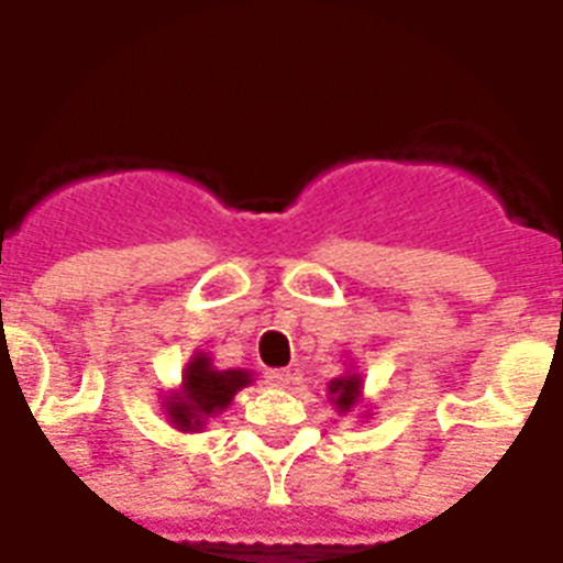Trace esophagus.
<instances>
[{
	"label": "esophagus",
	"mask_w": 563,
	"mask_h": 563,
	"mask_svg": "<svg viewBox=\"0 0 563 563\" xmlns=\"http://www.w3.org/2000/svg\"><path fill=\"white\" fill-rule=\"evenodd\" d=\"M264 380H267V386H290L294 384V375L290 372H285V368H269V372H264Z\"/></svg>",
	"instance_id": "34e87169"
}]
</instances>
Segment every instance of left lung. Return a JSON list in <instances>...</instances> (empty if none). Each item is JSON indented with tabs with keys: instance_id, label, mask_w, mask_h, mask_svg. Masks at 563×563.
<instances>
[{
	"instance_id": "1",
	"label": "left lung",
	"mask_w": 563,
	"mask_h": 563,
	"mask_svg": "<svg viewBox=\"0 0 563 563\" xmlns=\"http://www.w3.org/2000/svg\"><path fill=\"white\" fill-rule=\"evenodd\" d=\"M328 393L334 395V404L340 407V412H349L360 398V377H336V380H331V386H328Z\"/></svg>"
}]
</instances>
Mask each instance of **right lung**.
Masks as SVG:
<instances>
[{
  "instance_id": "obj_1",
  "label": "right lung",
  "mask_w": 563,
  "mask_h": 563,
  "mask_svg": "<svg viewBox=\"0 0 563 563\" xmlns=\"http://www.w3.org/2000/svg\"><path fill=\"white\" fill-rule=\"evenodd\" d=\"M250 384V375L241 368L218 372L211 368L209 357H195L188 363L183 377V395L170 398L168 416L179 430H197L203 427L206 418L218 409H227L241 386Z\"/></svg>"
}]
</instances>
